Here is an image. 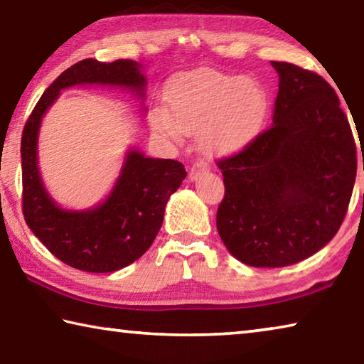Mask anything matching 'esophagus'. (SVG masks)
I'll use <instances>...</instances> for the list:
<instances>
[{
	"instance_id": "34e87169",
	"label": "esophagus",
	"mask_w": 364,
	"mask_h": 364,
	"mask_svg": "<svg viewBox=\"0 0 364 364\" xmlns=\"http://www.w3.org/2000/svg\"><path fill=\"white\" fill-rule=\"evenodd\" d=\"M205 171H208V165L207 162H204V160H197V162L191 167L189 170V180L191 181H196L197 178H199L202 173H205Z\"/></svg>"
}]
</instances>
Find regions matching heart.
Masks as SVG:
<instances>
[{
	"mask_svg": "<svg viewBox=\"0 0 364 364\" xmlns=\"http://www.w3.org/2000/svg\"><path fill=\"white\" fill-rule=\"evenodd\" d=\"M167 109L152 114L154 127L168 136L199 132L212 154H234L249 146L268 117L269 97L260 82L215 70L180 73L168 83Z\"/></svg>",
	"mask_w": 364,
	"mask_h": 364,
	"instance_id": "obj_1",
	"label": "heart"
}]
</instances>
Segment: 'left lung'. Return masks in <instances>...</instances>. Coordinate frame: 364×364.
I'll list each match as a JSON object with an SVG mask.
<instances>
[{
	"instance_id": "left-lung-1",
	"label": "left lung",
	"mask_w": 364,
	"mask_h": 364,
	"mask_svg": "<svg viewBox=\"0 0 364 364\" xmlns=\"http://www.w3.org/2000/svg\"><path fill=\"white\" fill-rule=\"evenodd\" d=\"M271 65L279 73L273 125L217 162L225 183L218 234L232 257L257 268L287 267L323 249L356 178V144L334 88L299 65Z\"/></svg>"
}]
</instances>
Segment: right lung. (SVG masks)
Wrapping results in <instances>:
<instances>
[{
	"label": "right lung",
	"instance_id": "add662e5",
	"mask_svg": "<svg viewBox=\"0 0 364 364\" xmlns=\"http://www.w3.org/2000/svg\"><path fill=\"white\" fill-rule=\"evenodd\" d=\"M95 83L125 86L143 97L146 78L141 64L132 59H83L48 86L22 132V212L32 232L60 262L88 273H110L128 267L151 247L168 197L181 186L186 170L178 160L151 159L130 151L112 193L101 205L83 212L60 208L40 178V123L60 90Z\"/></svg>",
	"mask_w": 364,
	"mask_h": 364
}]
</instances>
